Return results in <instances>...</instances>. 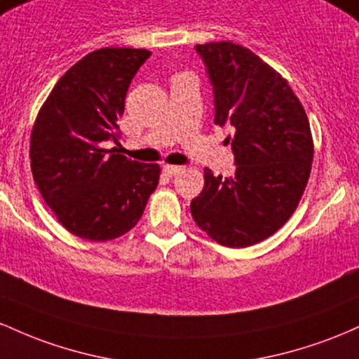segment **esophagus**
Wrapping results in <instances>:
<instances>
[{
  "label": "esophagus",
  "instance_id": "34e87169",
  "mask_svg": "<svg viewBox=\"0 0 359 359\" xmlns=\"http://www.w3.org/2000/svg\"><path fill=\"white\" fill-rule=\"evenodd\" d=\"M181 169H183V168L175 166V164H164V166H163V171L166 172L168 176H176L181 171Z\"/></svg>",
  "mask_w": 359,
  "mask_h": 359
}]
</instances>
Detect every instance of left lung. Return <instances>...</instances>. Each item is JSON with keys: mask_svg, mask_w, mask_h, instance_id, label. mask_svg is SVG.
I'll return each instance as SVG.
<instances>
[{"mask_svg": "<svg viewBox=\"0 0 359 359\" xmlns=\"http://www.w3.org/2000/svg\"><path fill=\"white\" fill-rule=\"evenodd\" d=\"M215 96V126H232L236 172L213 176L191 200L196 225L215 243L248 248L268 239L299 207L313 161V139L287 79L239 43H198Z\"/></svg>", "mask_w": 359, "mask_h": 359, "instance_id": "1", "label": "left lung"}]
</instances>
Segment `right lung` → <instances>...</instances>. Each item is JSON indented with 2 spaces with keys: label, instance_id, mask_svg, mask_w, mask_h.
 I'll return each mask as SVG.
<instances>
[{
  "label": "right lung",
  "instance_id": "right-lung-1",
  "mask_svg": "<svg viewBox=\"0 0 359 359\" xmlns=\"http://www.w3.org/2000/svg\"><path fill=\"white\" fill-rule=\"evenodd\" d=\"M151 52L103 47L66 71L40 107L30 168L40 195L66 231L93 243L135 227L159 183V164L137 163L118 146V118L132 78Z\"/></svg>",
  "mask_w": 359,
  "mask_h": 359
}]
</instances>
